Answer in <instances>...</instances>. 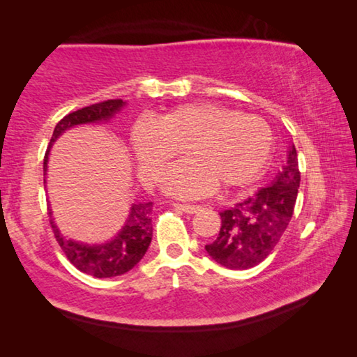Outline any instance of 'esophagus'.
<instances>
[{"label": "esophagus", "instance_id": "1", "mask_svg": "<svg viewBox=\"0 0 357 357\" xmlns=\"http://www.w3.org/2000/svg\"><path fill=\"white\" fill-rule=\"evenodd\" d=\"M174 206L181 211H184V213H187V214H195L197 211H200V208H202V206H198V204H184V203H176Z\"/></svg>", "mask_w": 357, "mask_h": 357}]
</instances>
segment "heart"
<instances>
[{
  "label": "heart",
  "mask_w": 357,
  "mask_h": 357,
  "mask_svg": "<svg viewBox=\"0 0 357 357\" xmlns=\"http://www.w3.org/2000/svg\"><path fill=\"white\" fill-rule=\"evenodd\" d=\"M268 121L214 102L179 105L159 121L138 118L130 143L142 176L155 183L184 149L189 159L172 167L164 184L179 197H200L220 187L244 185L263 173L274 151Z\"/></svg>",
  "instance_id": "obj_1"
}]
</instances>
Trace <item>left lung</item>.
Returning a JSON list of instances; mask_svg holds the SVG:
<instances>
[{"label": "left lung", "mask_w": 357, "mask_h": 357, "mask_svg": "<svg viewBox=\"0 0 357 357\" xmlns=\"http://www.w3.org/2000/svg\"><path fill=\"white\" fill-rule=\"evenodd\" d=\"M301 183L298 153L291 146L283 170L273 184L220 213V231L204 249L228 269H250L279 244L294 213Z\"/></svg>", "instance_id": "obj_1"}]
</instances>
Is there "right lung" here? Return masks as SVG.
Instances as JSON below:
<instances>
[{
    "label": "right lung",
    "mask_w": 357,
    "mask_h": 357,
    "mask_svg": "<svg viewBox=\"0 0 357 357\" xmlns=\"http://www.w3.org/2000/svg\"><path fill=\"white\" fill-rule=\"evenodd\" d=\"M124 104L126 102L121 99H110L66 114L53 130L50 144L69 128L112 118ZM48 151H50V146H48L44 157V172L47 170ZM151 213H153V202L134 204L130 209L129 219L126 222V227L121 229L116 238L104 245H86L68 241L59 234L56 225L52 220L50 225L64 255L78 271L88 275L98 277V279H105V277L126 274L144 257L151 239H153ZM48 214L52 215L50 209H48Z\"/></svg>",
    "instance_id": "1"
}]
</instances>
